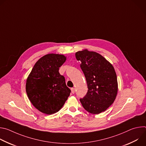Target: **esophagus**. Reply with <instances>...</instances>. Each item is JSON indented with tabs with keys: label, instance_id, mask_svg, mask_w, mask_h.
I'll list each match as a JSON object with an SVG mask.
<instances>
[{
	"label": "esophagus",
	"instance_id": "obj_1",
	"mask_svg": "<svg viewBox=\"0 0 146 146\" xmlns=\"http://www.w3.org/2000/svg\"><path fill=\"white\" fill-rule=\"evenodd\" d=\"M71 91H72V94H74V92H75V88H72L71 89Z\"/></svg>",
	"mask_w": 146,
	"mask_h": 146
}]
</instances>
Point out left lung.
Returning <instances> with one entry per match:
<instances>
[{"mask_svg": "<svg viewBox=\"0 0 146 146\" xmlns=\"http://www.w3.org/2000/svg\"><path fill=\"white\" fill-rule=\"evenodd\" d=\"M81 61L88 87L86 95L80 99L88 112L98 114L106 110L114 102L118 92V82L113 66L100 54L87 49L76 53Z\"/></svg>", "mask_w": 146, "mask_h": 146, "instance_id": "obj_1", "label": "left lung"}]
</instances>
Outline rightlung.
<instances>
[{"mask_svg":"<svg viewBox=\"0 0 146 146\" xmlns=\"http://www.w3.org/2000/svg\"><path fill=\"white\" fill-rule=\"evenodd\" d=\"M66 56L48 54L35 64L26 82L28 97L40 112L52 114L58 112L65 104L71 92L65 77L59 73Z\"/></svg>","mask_w":146,"mask_h":146,"instance_id":"add662e5","label":"right lung"}]
</instances>
